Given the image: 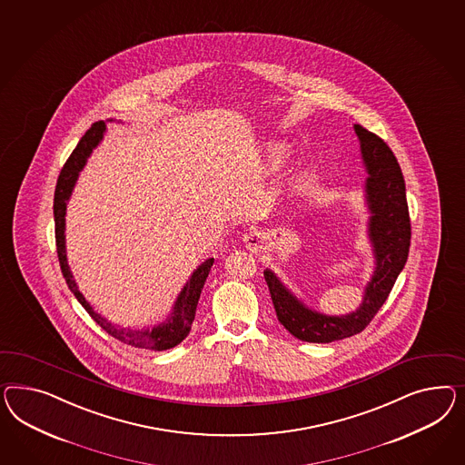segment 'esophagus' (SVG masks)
Returning <instances> with one entry per match:
<instances>
[{
  "label": "esophagus",
  "instance_id": "esophagus-1",
  "mask_svg": "<svg viewBox=\"0 0 465 465\" xmlns=\"http://www.w3.org/2000/svg\"><path fill=\"white\" fill-rule=\"evenodd\" d=\"M242 241H244L246 250L256 252L262 250V246H263V242H265V238H263V234L258 232V231H250V232H246V234L242 236Z\"/></svg>",
  "mask_w": 465,
  "mask_h": 465
}]
</instances>
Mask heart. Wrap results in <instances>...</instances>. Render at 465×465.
<instances>
[{
    "label": "heart",
    "instance_id": "1",
    "mask_svg": "<svg viewBox=\"0 0 465 465\" xmlns=\"http://www.w3.org/2000/svg\"><path fill=\"white\" fill-rule=\"evenodd\" d=\"M291 156V149L285 143H270L263 153V168L268 172H275L282 168Z\"/></svg>",
    "mask_w": 465,
    "mask_h": 465
}]
</instances>
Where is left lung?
<instances>
[{
  "instance_id": "1",
  "label": "left lung",
  "mask_w": 465,
  "mask_h": 465,
  "mask_svg": "<svg viewBox=\"0 0 465 465\" xmlns=\"http://www.w3.org/2000/svg\"><path fill=\"white\" fill-rule=\"evenodd\" d=\"M353 129L359 137L365 172L369 173L363 192L367 211L371 213L367 236L375 260L361 304L353 312L330 316L297 299L275 272L270 268L263 272L280 324L307 343H331L363 331L389 297L410 252L411 224L406 185L398 160L379 135L369 133L359 124H355Z\"/></svg>"
}]
</instances>
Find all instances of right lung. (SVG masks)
Wrapping results in <instances>:
<instances>
[{
	"mask_svg": "<svg viewBox=\"0 0 465 465\" xmlns=\"http://www.w3.org/2000/svg\"><path fill=\"white\" fill-rule=\"evenodd\" d=\"M112 122V119L108 120ZM106 133V122L100 120L94 122V125L86 131V134L81 137L78 146L71 153L69 160L66 161L64 168L59 173L57 185L54 192V223H55V246H57V256H59V265L63 270V275L66 279L69 291L74 293L86 312L94 318L96 324H100L102 330H105L108 334L117 338L125 345L135 346V348H146V350H154V351H163L170 350L173 346L182 343L192 330V322L195 319V311L199 304L200 293L203 289V283L209 277V272L213 265V258L205 260L203 263L193 270L190 279L186 280L182 292L178 293L176 301L172 307V312L168 314L166 321L160 324L146 328V330H133V328H124L119 324H114L112 321L104 318L94 311L92 304L84 299V295L80 292V287L76 280L71 273V268L67 265L66 254V209L67 202L73 195L74 185L80 178V173L86 166L88 158L92 156L96 146L102 143L104 135Z\"/></svg>",
	"mask_w": 465,
	"mask_h": 465,
	"instance_id": "right-lung-1",
	"label": "right lung"
}]
</instances>
